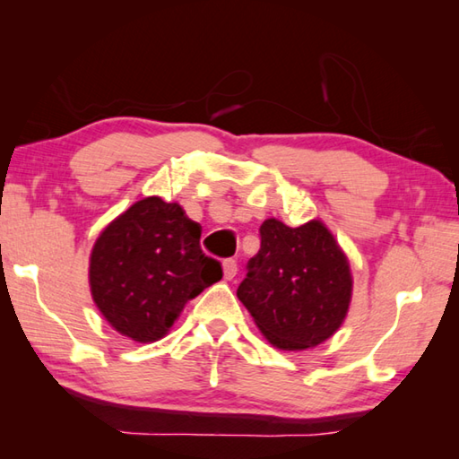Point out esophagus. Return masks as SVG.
<instances>
[{
	"label": "esophagus",
	"mask_w": 459,
	"mask_h": 459,
	"mask_svg": "<svg viewBox=\"0 0 459 459\" xmlns=\"http://www.w3.org/2000/svg\"><path fill=\"white\" fill-rule=\"evenodd\" d=\"M222 272H224V280H232L237 276L238 266H237V260H224L222 262Z\"/></svg>",
	"instance_id": "1"
}]
</instances>
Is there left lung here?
Masks as SVG:
<instances>
[{"label":"left lung","instance_id":"left-lung-1","mask_svg":"<svg viewBox=\"0 0 459 459\" xmlns=\"http://www.w3.org/2000/svg\"><path fill=\"white\" fill-rule=\"evenodd\" d=\"M260 333L281 351L324 343L343 324L353 296L349 260L321 221L260 227V250L237 290Z\"/></svg>","mask_w":459,"mask_h":459}]
</instances>
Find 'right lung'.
<instances>
[{"label": "right lung", "instance_id": "obj_1", "mask_svg": "<svg viewBox=\"0 0 459 459\" xmlns=\"http://www.w3.org/2000/svg\"><path fill=\"white\" fill-rule=\"evenodd\" d=\"M201 227L179 203L135 201L96 238L89 281L96 307L132 341L168 335L185 304L222 278L217 260L203 255Z\"/></svg>", "mask_w": 459, "mask_h": 459}]
</instances>
